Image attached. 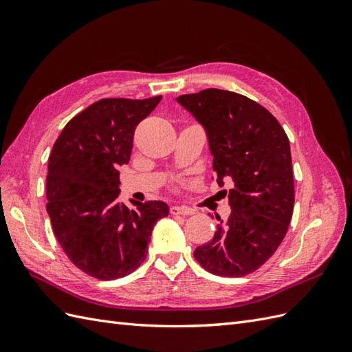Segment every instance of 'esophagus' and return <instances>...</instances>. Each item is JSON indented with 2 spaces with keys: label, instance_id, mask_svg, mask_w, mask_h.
<instances>
[{
  "label": "esophagus",
  "instance_id": "obj_1",
  "mask_svg": "<svg viewBox=\"0 0 352 352\" xmlns=\"http://www.w3.org/2000/svg\"><path fill=\"white\" fill-rule=\"evenodd\" d=\"M170 212L172 214H180V216H190L194 214V210L185 207V206H172L170 207Z\"/></svg>",
  "mask_w": 352,
  "mask_h": 352
}]
</instances>
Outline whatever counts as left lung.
I'll return each mask as SVG.
<instances>
[{
	"mask_svg": "<svg viewBox=\"0 0 352 352\" xmlns=\"http://www.w3.org/2000/svg\"><path fill=\"white\" fill-rule=\"evenodd\" d=\"M176 101L206 129L220 186L230 180L232 208L212 239L194 255L207 272L241 278L267 261L282 243L294 211L289 140L276 117L241 94L210 88Z\"/></svg>",
	"mask_w": 352,
	"mask_h": 352,
	"instance_id": "obj_1",
	"label": "left lung"
}]
</instances>
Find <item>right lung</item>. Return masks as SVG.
Listing matches in <instances>:
<instances>
[{"label": "right lung", "mask_w": 352, "mask_h": 352, "mask_svg": "<svg viewBox=\"0 0 352 352\" xmlns=\"http://www.w3.org/2000/svg\"><path fill=\"white\" fill-rule=\"evenodd\" d=\"M162 95L104 98L65 126L48 158L47 211L69 260L92 278L113 280L140 267L155 223L168 216L163 201H119L120 172L131 160L136 126Z\"/></svg>", "instance_id": "right-lung-1"}]
</instances>
